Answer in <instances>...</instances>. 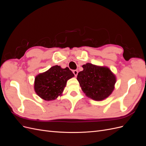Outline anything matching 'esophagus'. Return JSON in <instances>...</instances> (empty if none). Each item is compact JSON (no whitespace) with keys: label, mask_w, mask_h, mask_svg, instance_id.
Listing matches in <instances>:
<instances>
[{"label":"esophagus","mask_w":146,"mask_h":146,"mask_svg":"<svg viewBox=\"0 0 146 146\" xmlns=\"http://www.w3.org/2000/svg\"><path fill=\"white\" fill-rule=\"evenodd\" d=\"M73 73L74 74V76L76 77L77 76V74H78V70H73Z\"/></svg>","instance_id":"1"}]
</instances>
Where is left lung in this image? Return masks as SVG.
Here are the masks:
<instances>
[{
	"label": "left lung",
	"mask_w": 146,
	"mask_h": 146,
	"mask_svg": "<svg viewBox=\"0 0 146 146\" xmlns=\"http://www.w3.org/2000/svg\"><path fill=\"white\" fill-rule=\"evenodd\" d=\"M78 72L77 80L86 95L95 100H104L111 94L116 77L108 68L86 63Z\"/></svg>",
	"instance_id": "obj_1"
}]
</instances>
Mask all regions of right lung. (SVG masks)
I'll list each match as a JSON object with an SVG mask.
<instances>
[{"label": "right lung", "mask_w": 146, "mask_h": 146, "mask_svg": "<svg viewBox=\"0 0 146 146\" xmlns=\"http://www.w3.org/2000/svg\"><path fill=\"white\" fill-rule=\"evenodd\" d=\"M74 76L68 68L62 69L60 66H53L35 78V92L44 100H54L62 93L66 82Z\"/></svg>", "instance_id": "add662e5"}]
</instances>
